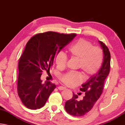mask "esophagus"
<instances>
[{"mask_svg":"<svg viewBox=\"0 0 125 125\" xmlns=\"http://www.w3.org/2000/svg\"><path fill=\"white\" fill-rule=\"evenodd\" d=\"M58 89L59 90H64V89H66V88L64 87V86H58Z\"/></svg>","mask_w":125,"mask_h":125,"instance_id":"obj_1","label":"esophagus"}]
</instances>
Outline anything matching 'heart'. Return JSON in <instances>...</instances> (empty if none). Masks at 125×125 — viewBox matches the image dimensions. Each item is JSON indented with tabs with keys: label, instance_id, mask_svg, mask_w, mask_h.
Here are the masks:
<instances>
[{
	"label": "heart",
	"instance_id": "1",
	"mask_svg": "<svg viewBox=\"0 0 125 125\" xmlns=\"http://www.w3.org/2000/svg\"><path fill=\"white\" fill-rule=\"evenodd\" d=\"M69 54L72 57L79 59V66L86 74L92 75L100 69L103 63V52L98 47H94L90 42L85 39H80L69 48ZM67 58L62 51L56 54L54 62L59 69L66 66ZM81 73L77 72H69L61 76L60 79L68 86H74L82 81Z\"/></svg>",
	"mask_w": 125,
	"mask_h": 125
}]
</instances>
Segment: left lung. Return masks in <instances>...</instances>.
<instances>
[{"mask_svg": "<svg viewBox=\"0 0 125 125\" xmlns=\"http://www.w3.org/2000/svg\"><path fill=\"white\" fill-rule=\"evenodd\" d=\"M104 53L103 62L97 74L92 76L86 83L80 88L85 92L83 100L78 101V95L73 93L72 98L65 103V109L68 113L74 116H82L89 112L102 94L104 82L108 76L110 68V53L106 46L99 41Z\"/></svg>", "mask_w": 125, "mask_h": 125, "instance_id": "8db88e82", "label": "left lung"}]
</instances>
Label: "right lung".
<instances>
[{"label":"right lung","instance_id":"add662e5","mask_svg":"<svg viewBox=\"0 0 125 125\" xmlns=\"http://www.w3.org/2000/svg\"><path fill=\"white\" fill-rule=\"evenodd\" d=\"M76 36L53 31L40 33L29 40L18 64V95L25 106L31 110L45 105L56 88L51 82L42 83V72H50L58 52Z\"/></svg>","mask_w":125,"mask_h":125}]
</instances>
